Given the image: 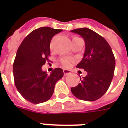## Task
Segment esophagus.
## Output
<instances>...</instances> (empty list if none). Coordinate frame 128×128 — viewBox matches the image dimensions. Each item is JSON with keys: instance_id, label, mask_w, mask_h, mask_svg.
<instances>
[{"instance_id": "esophagus-1", "label": "esophagus", "mask_w": 128, "mask_h": 128, "mask_svg": "<svg viewBox=\"0 0 128 128\" xmlns=\"http://www.w3.org/2000/svg\"><path fill=\"white\" fill-rule=\"evenodd\" d=\"M63 72H64V76H67L68 74H71V71L69 70H66V69H64V70H63Z\"/></svg>"}]
</instances>
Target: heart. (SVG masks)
Returning <instances> with one entry per match:
<instances>
[{"label":"heart","mask_w":128,"mask_h":128,"mask_svg":"<svg viewBox=\"0 0 128 128\" xmlns=\"http://www.w3.org/2000/svg\"><path fill=\"white\" fill-rule=\"evenodd\" d=\"M76 38H78V37H74L73 39H75ZM50 48H52V43L50 44ZM60 62H61V64L64 66V67H66V68H68V67H70L71 65H72V62H73V60L72 59H70V58H64L61 59L60 60Z\"/></svg>","instance_id":"1"}]
</instances>
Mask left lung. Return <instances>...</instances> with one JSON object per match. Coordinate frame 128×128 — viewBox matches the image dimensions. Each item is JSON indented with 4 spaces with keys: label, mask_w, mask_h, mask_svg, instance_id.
Wrapping results in <instances>:
<instances>
[{
    "label": "left lung",
    "mask_w": 128,
    "mask_h": 128,
    "mask_svg": "<svg viewBox=\"0 0 128 128\" xmlns=\"http://www.w3.org/2000/svg\"><path fill=\"white\" fill-rule=\"evenodd\" d=\"M72 32L80 35L85 42L82 61L76 66L87 72V75L71 92L77 98L95 101L107 92L114 77L115 57L108 42L98 33L87 28H77Z\"/></svg>",
    "instance_id": "left-lung-1"
}]
</instances>
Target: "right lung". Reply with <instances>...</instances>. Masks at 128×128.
I'll return each instance as SVG.
<instances>
[{"mask_svg": "<svg viewBox=\"0 0 128 128\" xmlns=\"http://www.w3.org/2000/svg\"><path fill=\"white\" fill-rule=\"evenodd\" d=\"M62 31L47 26L35 29L17 50L13 64L14 84L22 96L31 103L48 101L54 93L56 83L64 76L62 68H55L50 74L42 70L46 61H50L52 37Z\"/></svg>", "mask_w": 128, "mask_h": 128, "instance_id": "add662e5", "label": "right lung"}]
</instances>
